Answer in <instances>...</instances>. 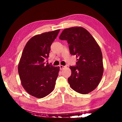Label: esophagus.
Wrapping results in <instances>:
<instances>
[{
    "instance_id": "1",
    "label": "esophagus",
    "mask_w": 122,
    "mask_h": 122,
    "mask_svg": "<svg viewBox=\"0 0 122 122\" xmlns=\"http://www.w3.org/2000/svg\"><path fill=\"white\" fill-rule=\"evenodd\" d=\"M66 66H62V65H60V68L61 70L63 69L64 68H65Z\"/></svg>"
}]
</instances>
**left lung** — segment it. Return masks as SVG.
Here are the masks:
<instances>
[{"instance_id":"1","label":"left lung","mask_w":122,"mask_h":122,"mask_svg":"<svg viewBox=\"0 0 122 122\" xmlns=\"http://www.w3.org/2000/svg\"><path fill=\"white\" fill-rule=\"evenodd\" d=\"M59 39L67 41L70 54L77 57L76 66L70 67V86L81 94L94 91L100 82L104 71L102 54L97 42L82 27L65 29Z\"/></svg>"}]
</instances>
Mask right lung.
I'll use <instances>...</instances> for the list:
<instances>
[{
    "label": "right lung",
    "instance_id": "1",
    "mask_svg": "<svg viewBox=\"0 0 122 122\" xmlns=\"http://www.w3.org/2000/svg\"><path fill=\"white\" fill-rule=\"evenodd\" d=\"M60 30L34 36L26 44L22 53L18 65L21 82L25 90L35 97H45L54 88L60 67L45 65V60Z\"/></svg>",
    "mask_w": 122,
    "mask_h": 122
}]
</instances>
